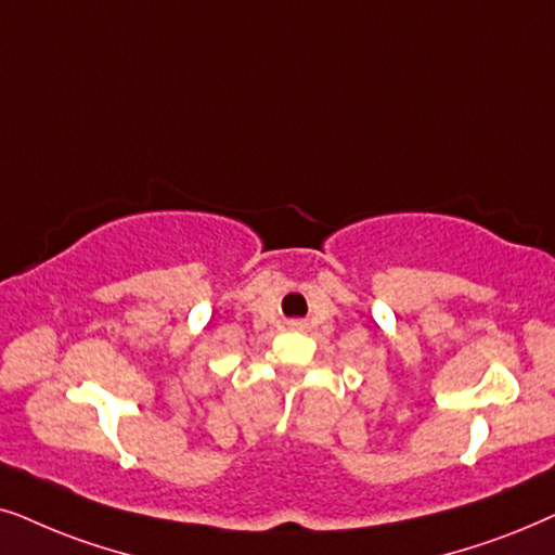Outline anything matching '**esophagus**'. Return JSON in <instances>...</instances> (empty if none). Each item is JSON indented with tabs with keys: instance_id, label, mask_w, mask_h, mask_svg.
I'll list each match as a JSON object with an SVG mask.
<instances>
[{
	"instance_id": "1",
	"label": "esophagus",
	"mask_w": 555,
	"mask_h": 555,
	"mask_svg": "<svg viewBox=\"0 0 555 555\" xmlns=\"http://www.w3.org/2000/svg\"><path fill=\"white\" fill-rule=\"evenodd\" d=\"M289 327H294V330H305L307 322H305V320H289Z\"/></svg>"
}]
</instances>
